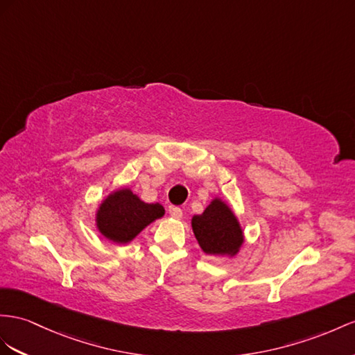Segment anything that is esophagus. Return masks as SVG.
<instances>
[{
  "label": "esophagus",
  "mask_w": 355,
  "mask_h": 355,
  "mask_svg": "<svg viewBox=\"0 0 355 355\" xmlns=\"http://www.w3.org/2000/svg\"><path fill=\"white\" fill-rule=\"evenodd\" d=\"M169 214L174 217V219H181V217H183V210H181L180 207H174V205H171L169 207Z\"/></svg>",
  "instance_id": "obj_1"
}]
</instances>
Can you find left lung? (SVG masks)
Listing matches in <instances>:
<instances>
[{"label": "left lung", "mask_w": 355, "mask_h": 355, "mask_svg": "<svg viewBox=\"0 0 355 355\" xmlns=\"http://www.w3.org/2000/svg\"><path fill=\"white\" fill-rule=\"evenodd\" d=\"M192 230L207 255L234 257L244 241L239 219L219 198H214L202 214L192 217Z\"/></svg>", "instance_id": "left-lung-1"}]
</instances>
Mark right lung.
I'll use <instances>...</instances> for the list:
<instances>
[{
	"label": "right lung",
	"mask_w": 355,
	"mask_h": 355,
	"mask_svg": "<svg viewBox=\"0 0 355 355\" xmlns=\"http://www.w3.org/2000/svg\"><path fill=\"white\" fill-rule=\"evenodd\" d=\"M165 214L160 204H147L130 189L109 193L96 213V225L105 239L118 244L130 243L145 226Z\"/></svg>",
	"instance_id": "right-lung-1"
}]
</instances>
